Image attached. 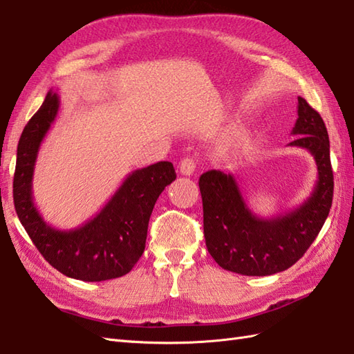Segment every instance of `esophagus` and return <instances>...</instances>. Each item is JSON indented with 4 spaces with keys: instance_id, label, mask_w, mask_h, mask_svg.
<instances>
[{
    "instance_id": "esophagus-1",
    "label": "esophagus",
    "mask_w": 354,
    "mask_h": 354,
    "mask_svg": "<svg viewBox=\"0 0 354 354\" xmlns=\"http://www.w3.org/2000/svg\"><path fill=\"white\" fill-rule=\"evenodd\" d=\"M195 168H197V160H195L194 157H186V159H183L182 163H180V174L192 176Z\"/></svg>"
}]
</instances>
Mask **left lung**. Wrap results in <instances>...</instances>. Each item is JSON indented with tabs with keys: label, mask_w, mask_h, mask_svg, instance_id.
<instances>
[{
	"label": "left lung",
	"mask_w": 354,
	"mask_h": 354,
	"mask_svg": "<svg viewBox=\"0 0 354 354\" xmlns=\"http://www.w3.org/2000/svg\"><path fill=\"white\" fill-rule=\"evenodd\" d=\"M297 136L289 145L306 148L317 162L310 197L285 215L259 218L250 210L232 174L212 169L200 177L206 247L221 268L242 276H271L288 270L308 251L332 207L333 171L326 124L298 97Z\"/></svg>",
	"instance_id": "left-lung-1"
}]
</instances>
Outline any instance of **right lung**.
<instances>
[{
  "label": "right lung",
  "mask_w": 354,
  "mask_h": 354,
  "mask_svg": "<svg viewBox=\"0 0 354 354\" xmlns=\"http://www.w3.org/2000/svg\"><path fill=\"white\" fill-rule=\"evenodd\" d=\"M60 100L46 93L24 129L13 177V203L19 221L45 261L66 277L103 281L130 272L145 250L148 221L165 187L176 180L171 162L133 171L88 223L59 230L44 221L33 201V172L39 148L56 120Z\"/></svg>",
  "instance_id": "right-lung-1"
}]
</instances>
